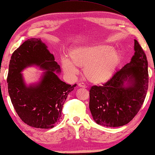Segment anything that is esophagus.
I'll use <instances>...</instances> for the list:
<instances>
[{
	"instance_id": "1",
	"label": "esophagus",
	"mask_w": 155,
	"mask_h": 155,
	"mask_svg": "<svg viewBox=\"0 0 155 155\" xmlns=\"http://www.w3.org/2000/svg\"><path fill=\"white\" fill-rule=\"evenodd\" d=\"M78 86L79 87H83V88H86V85H85V84L83 83H80L78 84Z\"/></svg>"
}]
</instances>
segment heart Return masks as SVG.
<instances>
[{"mask_svg":"<svg viewBox=\"0 0 155 155\" xmlns=\"http://www.w3.org/2000/svg\"><path fill=\"white\" fill-rule=\"evenodd\" d=\"M72 60L64 57L61 60L64 71L70 76L78 72V65L84 68V74L91 83L101 85L114 76L121 61L120 53L112 46L97 44L80 46L71 51Z\"/></svg>","mask_w":155,"mask_h":155,"instance_id":"obj_1","label":"heart"}]
</instances>
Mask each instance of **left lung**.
<instances>
[{"label":"left lung","instance_id":"left-lung-1","mask_svg":"<svg viewBox=\"0 0 155 155\" xmlns=\"http://www.w3.org/2000/svg\"><path fill=\"white\" fill-rule=\"evenodd\" d=\"M135 54L130 63L116 72L103 86L90 90V109L97 124L122 127L140 111L148 87V61L138 41L134 40Z\"/></svg>","mask_w":155,"mask_h":155}]
</instances>
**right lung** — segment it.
Listing matches in <instances>:
<instances>
[{"mask_svg":"<svg viewBox=\"0 0 155 155\" xmlns=\"http://www.w3.org/2000/svg\"><path fill=\"white\" fill-rule=\"evenodd\" d=\"M33 64L47 71L40 82L27 86L21 72ZM54 72H61L59 65L40 39L26 40L13 52L7 76L8 92L18 116L30 127H54L61 119L68 94L77 86L61 81Z\"/></svg>","mask_w":155,"mask_h":155,"instance_id":"1","label":"right lung"}]
</instances>
